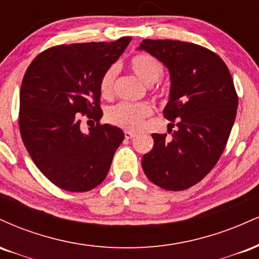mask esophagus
<instances>
[{
	"label": "esophagus",
	"instance_id": "1",
	"mask_svg": "<svg viewBox=\"0 0 259 259\" xmlns=\"http://www.w3.org/2000/svg\"><path fill=\"white\" fill-rule=\"evenodd\" d=\"M124 135H125V139H126V140H130V139L135 138L136 134H135V133H133V132H127V130H126V132L124 133Z\"/></svg>",
	"mask_w": 259,
	"mask_h": 259
}]
</instances>
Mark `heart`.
Segmentation results:
<instances>
[{
  "label": "heart",
  "mask_w": 259,
  "mask_h": 259,
  "mask_svg": "<svg viewBox=\"0 0 259 259\" xmlns=\"http://www.w3.org/2000/svg\"><path fill=\"white\" fill-rule=\"evenodd\" d=\"M130 70L148 86L156 84L162 78L163 65L157 58L147 53H138L129 61ZM118 69L115 65H111L105 70L100 79V92L103 97H111L113 94L115 76ZM163 94V92H162ZM153 109L148 103H129L120 102L111 107L107 112V120L113 125H117L126 130H138L141 127L146 118L152 115Z\"/></svg>",
  "instance_id": "heart-1"
}]
</instances>
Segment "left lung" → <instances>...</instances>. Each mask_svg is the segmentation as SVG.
I'll return each mask as SVG.
<instances>
[{
	"mask_svg": "<svg viewBox=\"0 0 259 259\" xmlns=\"http://www.w3.org/2000/svg\"><path fill=\"white\" fill-rule=\"evenodd\" d=\"M139 50L168 68L170 94L163 114L177 126L170 141L167 134H152L142 169L162 189L186 190L214 168L227 146L239 102L233 78L218 55L198 45L144 40Z\"/></svg>",
	"mask_w": 259,
	"mask_h": 259,
	"instance_id": "left-lung-1",
	"label": "left lung"
}]
</instances>
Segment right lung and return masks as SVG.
Listing matches in <instances>:
<instances>
[{"instance_id": "add662e5", "label": "right lung", "mask_w": 259, "mask_h": 259, "mask_svg": "<svg viewBox=\"0 0 259 259\" xmlns=\"http://www.w3.org/2000/svg\"><path fill=\"white\" fill-rule=\"evenodd\" d=\"M130 40L59 45L37 55L26 69L20 135L36 167L59 189L85 192L107 177L124 133L100 124V79ZM80 114L98 121L88 134L79 129Z\"/></svg>"}]
</instances>
